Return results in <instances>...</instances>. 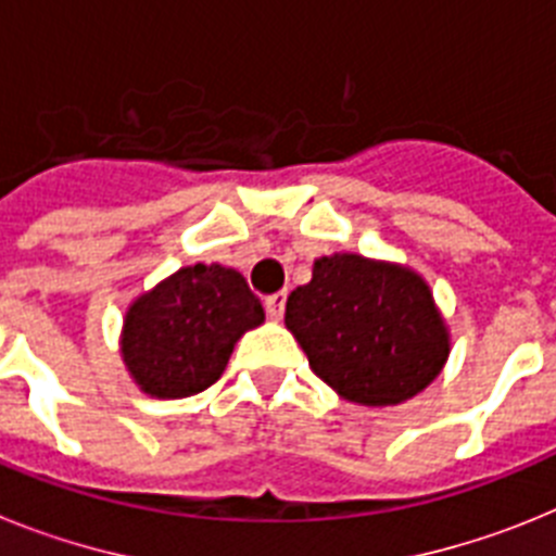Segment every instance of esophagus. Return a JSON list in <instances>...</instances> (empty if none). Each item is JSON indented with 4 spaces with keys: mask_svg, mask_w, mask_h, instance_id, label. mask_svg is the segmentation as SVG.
I'll use <instances>...</instances> for the list:
<instances>
[{
    "mask_svg": "<svg viewBox=\"0 0 556 556\" xmlns=\"http://www.w3.org/2000/svg\"><path fill=\"white\" fill-rule=\"evenodd\" d=\"M265 313H268V318H274V321H279L285 313V293H274V296L265 299Z\"/></svg>",
    "mask_w": 556,
    "mask_h": 556,
    "instance_id": "obj_1",
    "label": "esophagus"
}]
</instances>
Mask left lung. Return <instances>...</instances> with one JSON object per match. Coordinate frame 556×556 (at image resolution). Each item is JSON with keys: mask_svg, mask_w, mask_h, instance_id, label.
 <instances>
[{"mask_svg": "<svg viewBox=\"0 0 556 556\" xmlns=\"http://www.w3.org/2000/svg\"><path fill=\"white\" fill-rule=\"evenodd\" d=\"M311 369L355 405H397L439 378L451 330L431 285L408 265L338 251L285 305Z\"/></svg>", "mask_w": 556, "mask_h": 556, "instance_id": "left-lung-1", "label": "left lung"}]
</instances>
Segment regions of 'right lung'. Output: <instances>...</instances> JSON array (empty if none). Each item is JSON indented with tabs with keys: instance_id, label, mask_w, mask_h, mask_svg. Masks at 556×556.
Masks as SVG:
<instances>
[{
	"instance_id": "right-lung-1",
	"label": "right lung",
	"mask_w": 556,
	"mask_h": 556,
	"mask_svg": "<svg viewBox=\"0 0 556 556\" xmlns=\"http://www.w3.org/2000/svg\"><path fill=\"white\" fill-rule=\"evenodd\" d=\"M263 321L243 274L220 263L185 265L128 305L119 355L144 394L192 397L224 375L235 344Z\"/></svg>"
}]
</instances>
